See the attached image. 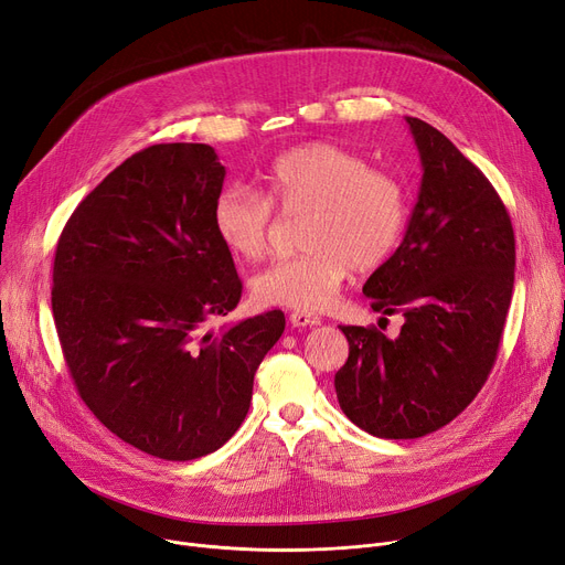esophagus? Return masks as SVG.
I'll return each instance as SVG.
<instances>
[{"instance_id": "obj_1", "label": "esophagus", "mask_w": 565, "mask_h": 565, "mask_svg": "<svg viewBox=\"0 0 565 565\" xmlns=\"http://www.w3.org/2000/svg\"><path fill=\"white\" fill-rule=\"evenodd\" d=\"M288 321L292 328H313V326H321V318H318L316 313H309V311H292L288 316Z\"/></svg>"}]
</instances>
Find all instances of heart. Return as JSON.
<instances>
[{"label": "heart", "instance_id": "heart-1", "mask_svg": "<svg viewBox=\"0 0 565 565\" xmlns=\"http://www.w3.org/2000/svg\"><path fill=\"white\" fill-rule=\"evenodd\" d=\"M267 195L284 212L309 210L300 256L284 258L254 279L265 305L318 311L334 302L351 267L366 273L399 247L408 222L404 184L372 161L337 142H307L284 152L265 175ZM228 186L214 199V231L247 260L267 252L275 224L273 203Z\"/></svg>", "mask_w": 565, "mask_h": 565}]
</instances>
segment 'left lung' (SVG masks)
<instances>
[{"label": "left lung", "mask_w": 565, "mask_h": 565, "mask_svg": "<svg viewBox=\"0 0 565 565\" xmlns=\"http://www.w3.org/2000/svg\"><path fill=\"white\" fill-rule=\"evenodd\" d=\"M423 163L406 235L362 292L399 337L339 326L349 360L334 374L341 411L379 438H420L455 420L492 372L514 284V233L494 186L457 147L406 117Z\"/></svg>", "instance_id": "left-lung-1"}]
</instances>
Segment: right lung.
Wrapping results in <instances>:
<instances>
[{
    "label": "right lung",
    "mask_w": 565,
    "mask_h": 565,
    "mask_svg": "<svg viewBox=\"0 0 565 565\" xmlns=\"http://www.w3.org/2000/svg\"><path fill=\"white\" fill-rule=\"evenodd\" d=\"M224 178L210 145L147 147L76 207L55 252L53 316L83 402L168 461L210 455L237 431L286 328L275 309L203 330L242 296L212 222Z\"/></svg>",
    "instance_id": "obj_1"
}]
</instances>
